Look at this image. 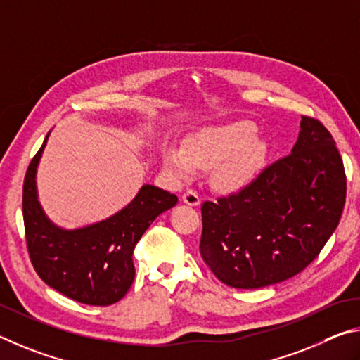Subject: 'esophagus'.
<instances>
[{
  "mask_svg": "<svg viewBox=\"0 0 360 360\" xmlns=\"http://www.w3.org/2000/svg\"><path fill=\"white\" fill-rule=\"evenodd\" d=\"M184 202H185L186 205L198 207V205L200 204V198H199V194H198L196 191H191V190L185 191V193H184Z\"/></svg>",
  "mask_w": 360,
  "mask_h": 360,
  "instance_id": "obj_1",
  "label": "esophagus"
}]
</instances>
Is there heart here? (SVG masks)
<instances>
[{
    "label": "heart",
    "mask_w": 360,
    "mask_h": 360,
    "mask_svg": "<svg viewBox=\"0 0 360 360\" xmlns=\"http://www.w3.org/2000/svg\"><path fill=\"white\" fill-rule=\"evenodd\" d=\"M256 131L250 120L200 126L185 137L184 147L166 145L162 164L179 180L191 179L198 167H213V185L236 190L247 184L266 158L267 145Z\"/></svg>",
    "instance_id": "b5f03b06"
}]
</instances>
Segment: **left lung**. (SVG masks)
Returning a JSON list of instances; mask_svg holds the SVG:
<instances>
[{
  "label": "left lung",
  "instance_id": "left-lung-1",
  "mask_svg": "<svg viewBox=\"0 0 360 360\" xmlns=\"http://www.w3.org/2000/svg\"><path fill=\"white\" fill-rule=\"evenodd\" d=\"M346 176L323 123L302 117L297 142L237 194L202 204L200 256L219 281L257 289L316 259L342 218Z\"/></svg>",
  "mask_w": 360,
  "mask_h": 360
}]
</instances>
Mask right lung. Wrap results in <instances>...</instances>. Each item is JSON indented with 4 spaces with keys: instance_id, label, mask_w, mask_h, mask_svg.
I'll use <instances>...</instances> for the list:
<instances>
[{
    "instance_id": "obj_1",
    "label": "right lung",
    "mask_w": 360,
    "mask_h": 360,
    "mask_svg": "<svg viewBox=\"0 0 360 360\" xmlns=\"http://www.w3.org/2000/svg\"><path fill=\"white\" fill-rule=\"evenodd\" d=\"M47 137L31 160L23 181V223L31 264L41 280L86 305H112L134 280L132 251L156 217L179 202L175 194L143 185L115 215L77 229H63L37 200L36 172Z\"/></svg>"
}]
</instances>
